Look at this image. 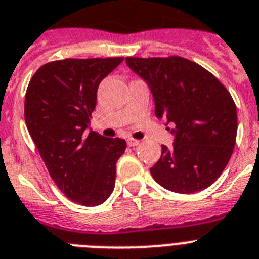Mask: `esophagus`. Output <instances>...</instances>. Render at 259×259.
<instances>
[{
  "label": "esophagus",
  "instance_id": "1",
  "mask_svg": "<svg viewBox=\"0 0 259 259\" xmlns=\"http://www.w3.org/2000/svg\"><path fill=\"white\" fill-rule=\"evenodd\" d=\"M139 140H136V139L134 138H128L127 139V144L130 145V147H136V145H139Z\"/></svg>",
  "mask_w": 259,
  "mask_h": 259
}]
</instances>
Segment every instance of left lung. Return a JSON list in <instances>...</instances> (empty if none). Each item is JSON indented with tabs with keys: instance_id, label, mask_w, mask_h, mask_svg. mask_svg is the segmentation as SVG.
Instances as JSON below:
<instances>
[{
	"instance_id": "1",
	"label": "left lung",
	"mask_w": 259,
	"mask_h": 259,
	"mask_svg": "<svg viewBox=\"0 0 259 259\" xmlns=\"http://www.w3.org/2000/svg\"><path fill=\"white\" fill-rule=\"evenodd\" d=\"M149 84L156 116L173 123L172 148L151 175L168 191L196 193L210 187L228 165L237 138V108L226 87L206 68L183 57L125 58Z\"/></svg>"
}]
</instances>
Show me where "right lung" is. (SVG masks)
I'll list each match as a JSON object with an SVG mask.
<instances>
[{
	"mask_svg": "<svg viewBox=\"0 0 259 259\" xmlns=\"http://www.w3.org/2000/svg\"><path fill=\"white\" fill-rule=\"evenodd\" d=\"M123 57L67 58L49 62L30 79L25 121L51 179L71 201L96 206L115 187L124 139H108L86 128L100 82Z\"/></svg>",
	"mask_w": 259,
	"mask_h": 259,
	"instance_id": "right-lung-1",
	"label": "right lung"
}]
</instances>
